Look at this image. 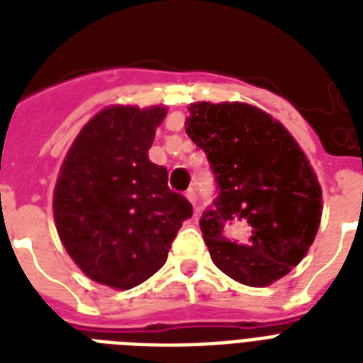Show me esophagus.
Returning <instances> with one entry per match:
<instances>
[{
    "label": "esophagus",
    "instance_id": "1",
    "mask_svg": "<svg viewBox=\"0 0 363 363\" xmlns=\"http://www.w3.org/2000/svg\"><path fill=\"white\" fill-rule=\"evenodd\" d=\"M186 198H188V201H190V203L196 207V203H198V194H196V190H194V188H190V190H188Z\"/></svg>",
    "mask_w": 363,
    "mask_h": 363
}]
</instances>
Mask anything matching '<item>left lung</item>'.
Segmentation results:
<instances>
[{"mask_svg": "<svg viewBox=\"0 0 363 363\" xmlns=\"http://www.w3.org/2000/svg\"><path fill=\"white\" fill-rule=\"evenodd\" d=\"M186 133L218 186L199 220L215 265L247 286L279 281L320 226L322 190L307 156L281 122L239 101L192 104Z\"/></svg>", "mask_w": 363, "mask_h": 363, "instance_id": "left-lung-1", "label": "left lung"}]
</instances>
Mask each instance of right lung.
I'll return each instance as SVG.
<instances>
[{"mask_svg": "<svg viewBox=\"0 0 363 363\" xmlns=\"http://www.w3.org/2000/svg\"><path fill=\"white\" fill-rule=\"evenodd\" d=\"M162 105L99 111L71 145L54 188V220L65 250L92 281L130 290L165 264L192 205L148 160Z\"/></svg>", "mask_w": 363, "mask_h": 363, "instance_id": "add662e5", "label": "right lung"}]
</instances>
